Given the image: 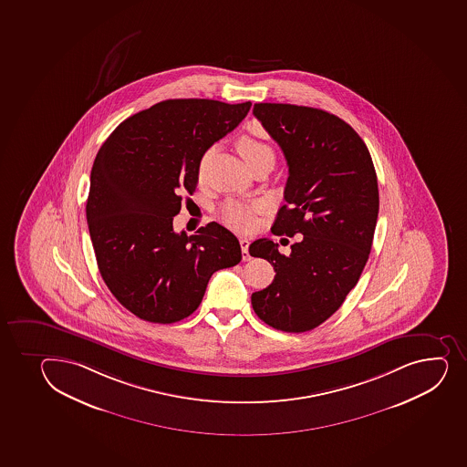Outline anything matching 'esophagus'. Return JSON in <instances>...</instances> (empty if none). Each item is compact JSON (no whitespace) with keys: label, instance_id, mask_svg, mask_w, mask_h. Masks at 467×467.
<instances>
[{"label":"esophagus","instance_id":"esophagus-1","mask_svg":"<svg viewBox=\"0 0 467 467\" xmlns=\"http://www.w3.org/2000/svg\"><path fill=\"white\" fill-rule=\"evenodd\" d=\"M241 248H242V259L244 260H250L251 255L250 253H248V248H250V241L246 239V237H241Z\"/></svg>","mask_w":467,"mask_h":467}]
</instances>
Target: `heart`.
<instances>
[{"instance_id":"b5f03b06","label":"heart","mask_w":467,"mask_h":467,"mask_svg":"<svg viewBox=\"0 0 467 467\" xmlns=\"http://www.w3.org/2000/svg\"><path fill=\"white\" fill-rule=\"evenodd\" d=\"M237 150L242 154V158L245 159L246 164H251L255 159L262 156H275V151L271 149L270 144H266L265 140H259L253 135H242L236 142ZM210 158V151H205L201 162H199V170L202 171L203 167L207 164ZM257 212V203H244L239 201H228L222 208V219L226 225L233 226L236 230H250L254 225V213Z\"/></svg>"}]
</instances>
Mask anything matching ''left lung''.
<instances>
[{
    "label": "left lung",
    "mask_w": 467,
    "mask_h": 467,
    "mask_svg": "<svg viewBox=\"0 0 467 467\" xmlns=\"http://www.w3.org/2000/svg\"><path fill=\"white\" fill-rule=\"evenodd\" d=\"M288 162L285 203L271 231L302 234L285 255L270 239L250 254L275 266L273 284L253 293L260 320L285 332L311 331L342 306L369 257L379 216V183L369 150L327 111L260 102L253 109Z\"/></svg>",
    "instance_id": "1"
}]
</instances>
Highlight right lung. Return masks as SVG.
<instances>
[{
  "instance_id": "obj_1",
  "label": "right lung",
  "mask_w": 467,
  "mask_h": 467,
  "mask_svg": "<svg viewBox=\"0 0 467 467\" xmlns=\"http://www.w3.org/2000/svg\"><path fill=\"white\" fill-rule=\"evenodd\" d=\"M251 102L167 99L116 127L98 151L86 214L98 268L116 300L151 323L188 317L213 273L242 259L237 237L212 222L174 233L203 153L234 130Z\"/></svg>"
}]
</instances>
